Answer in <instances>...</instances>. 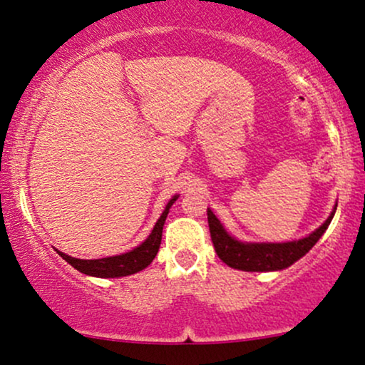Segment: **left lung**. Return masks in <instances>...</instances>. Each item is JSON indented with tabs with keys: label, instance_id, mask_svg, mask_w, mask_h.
<instances>
[{
	"label": "left lung",
	"instance_id": "left-lung-1",
	"mask_svg": "<svg viewBox=\"0 0 365 365\" xmlns=\"http://www.w3.org/2000/svg\"><path fill=\"white\" fill-rule=\"evenodd\" d=\"M336 207L338 205H334V210L327 217L326 222L315 229L312 235L297 241H288V243H243L229 235L210 208L207 210V215L212 243L224 264L237 269V271L269 272L289 267L294 262L300 260L305 253H309V250L317 243L319 237L326 232L334 212H336Z\"/></svg>",
	"mask_w": 365,
	"mask_h": 365
}]
</instances>
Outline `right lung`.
I'll return each mask as SVG.
<instances>
[{
	"instance_id": "obj_1",
	"label": "right lung",
	"mask_w": 365,
	"mask_h": 365,
	"mask_svg": "<svg viewBox=\"0 0 365 365\" xmlns=\"http://www.w3.org/2000/svg\"><path fill=\"white\" fill-rule=\"evenodd\" d=\"M178 200V195L172 196V200L165 205V210L162 212L160 219L155 224L153 231L150 232V236L143 241L139 247L130 250L128 253H122V255L115 257H105V259H94V260H84V259H76V257L65 255V253L58 252V255L65 262L72 265L73 269H77L79 272L88 274V276L94 277H122V276H130V274H136L143 271L145 267L153 262L155 255L158 253L162 241V229L165 224L167 214H169V208L172 203Z\"/></svg>"
}]
</instances>
